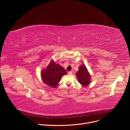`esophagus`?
Instances as JSON below:
<instances>
[{"instance_id":"1","label":"esophagus","mask_w":130,"mask_h":130,"mask_svg":"<svg viewBox=\"0 0 130 130\" xmlns=\"http://www.w3.org/2000/svg\"><path fill=\"white\" fill-rule=\"evenodd\" d=\"M68 74H72V71L68 72Z\"/></svg>"}]
</instances>
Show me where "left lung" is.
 I'll use <instances>...</instances> for the list:
<instances>
[{"label": "left lung", "mask_w": 130, "mask_h": 130, "mask_svg": "<svg viewBox=\"0 0 130 130\" xmlns=\"http://www.w3.org/2000/svg\"><path fill=\"white\" fill-rule=\"evenodd\" d=\"M77 78L80 84L83 86H87L90 82V76L85 65L80 66L79 71L76 73Z\"/></svg>", "instance_id": "left-lung-1"}]
</instances>
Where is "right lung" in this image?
<instances>
[{"instance_id":"right-lung-1","label":"right lung","mask_w":130,"mask_h":130,"mask_svg":"<svg viewBox=\"0 0 130 130\" xmlns=\"http://www.w3.org/2000/svg\"><path fill=\"white\" fill-rule=\"evenodd\" d=\"M67 73L63 67L51 61L46 69L42 70L41 78L46 85L52 88H56L62 76Z\"/></svg>"}]
</instances>
